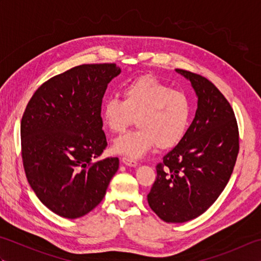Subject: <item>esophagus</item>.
<instances>
[{"instance_id": "esophagus-1", "label": "esophagus", "mask_w": 261, "mask_h": 261, "mask_svg": "<svg viewBox=\"0 0 261 261\" xmlns=\"http://www.w3.org/2000/svg\"><path fill=\"white\" fill-rule=\"evenodd\" d=\"M121 162L123 163L125 166H130V167H137L138 164L136 160H134V159H130V158H127V157H123L121 159Z\"/></svg>"}]
</instances>
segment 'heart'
<instances>
[{"label":"heart","mask_w":261,"mask_h":261,"mask_svg":"<svg viewBox=\"0 0 261 261\" xmlns=\"http://www.w3.org/2000/svg\"><path fill=\"white\" fill-rule=\"evenodd\" d=\"M192 105L187 94L173 90L153 76H141L125 83L122 99L109 96L101 109L103 124L121 134L134 123V131L116 138L113 152L127 158H140L153 147L169 149L184 139L190 126Z\"/></svg>","instance_id":"obj_1"}]
</instances>
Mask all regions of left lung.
Returning a JSON list of instances; mask_svg holds the SVG:
<instances>
[{"mask_svg":"<svg viewBox=\"0 0 261 261\" xmlns=\"http://www.w3.org/2000/svg\"><path fill=\"white\" fill-rule=\"evenodd\" d=\"M191 82L197 110L186 135L157 165L149 206L168 223L197 218L223 192L239 152V131L230 103L213 83L175 69Z\"/></svg>","mask_w":261,"mask_h":261,"instance_id":"1","label":"left lung"}]
</instances>
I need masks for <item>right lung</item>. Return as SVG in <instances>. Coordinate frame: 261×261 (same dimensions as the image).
<instances>
[{
	"instance_id": "right-lung-1",
	"label": "right lung",
	"mask_w": 261,
	"mask_h": 261,
	"mask_svg": "<svg viewBox=\"0 0 261 261\" xmlns=\"http://www.w3.org/2000/svg\"><path fill=\"white\" fill-rule=\"evenodd\" d=\"M120 73L115 64L76 66L43 83L22 116L28 181L41 203L63 218H81L96 207L119 169V158H96L108 146L102 98Z\"/></svg>"
}]
</instances>
